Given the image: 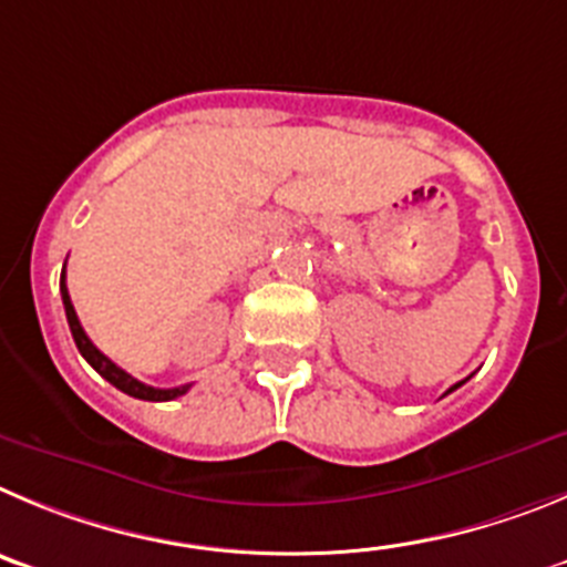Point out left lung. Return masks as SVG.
I'll return each instance as SVG.
<instances>
[{"label": "left lung", "instance_id": "obj_1", "mask_svg": "<svg viewBox=\"0 0 567 567\" xmlns=\"http://www.w3.org/2000/svg\"><path fill=\"white\" fill-rule=\"evenodd\" d=\"M461 384H463V381H461ZM461 384H455V386H452V390H457V386H461ZM452 390H449V392H452Z\"/></svg>", "mask_w": 567, "mask_h": 567}]
</instances>
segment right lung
<instances>
[{
  "label": "right lung",
  "mask_w": 567,
  "mask_h": 567,
  "mask_svg": "<svg viewBox=\"0 0 567 567\" xmlns=\"http://www.w3.org/2000/svg\"><path fill=\"white\" fill-rule=\"evenodd\" d=\"M61 302H64V313H68V324H70V333H73L75 339V347H79V353L84 355L90 364H93V370L99 372V375H104L106 381H110L112 386H118L121 392H126V395L132 398H141V401H172V398L183 395V392L188 390V384L183 386H172V390H157V386H150L144 384V381L132 379L130 372L121 370L115 361L106 359L104 353H101L99 347L90 341V336L84 333V328H81L79 316H75V308L73 302H70V293H68V282H64V271H61Z\"/></svg>",
  "instance_id": "right-lung-1"
}]
</instances>
